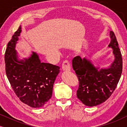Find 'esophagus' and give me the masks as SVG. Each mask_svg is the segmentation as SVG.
<instances>
[{
	"instance_id": "obj_1",
	"label": "esophagus",
	"mask_w": 127,
	"mask_h": 127,
	"mask_svg": "<svg viewBox=\"0 0 127 127\" xmlns=\"http://www.w3.org/2000/svg\"><path fill=\"white\" fill-rule=\"evenodd\" d=\"M62 69L64 71H70V65L68 61H64L62 65Z\"/></svg>"
}]
</instances>
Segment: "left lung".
<instances>
[{"mask_svg": "<svg viewBox=\"0 0 127 127\" xmlns=\"http://www.w3.org/2000/svg\"><path fill=\"white\" fill-rule=\"evenodd\" d=\"M108 48L113 50L114 60L107 67L95 65L91 59L77 56L72 66L79 80L77 98L87 106L93 107L105 102L116 89L121 77L123 60L115 34L110 31Z\"/></svg>", "mask_w": 127, "mask_h": 127, "instance_id": "obj_1", "label": "left lung"}]
</instances>
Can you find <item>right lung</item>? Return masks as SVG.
<instances>
[{
  "label": "right lung",
  "instance_id": "add662e5",
  "mask_svg": "<svg viewBox=\"0 0 127 127\" xmlns=\"http://www.w3.org/2000/svg\"><path fill=\"white\" fill-rule=\"evenodd\" d=\"M21 32L20 26L7 44L4 57L6 75L21 101L39 108L51 98L54 83L60 67L41 62L39 55L34 51L28 58H20L15 47Z\"/></svg>",
  "mask_w": 127,
  "mask_h": 127
}]
</instances>
